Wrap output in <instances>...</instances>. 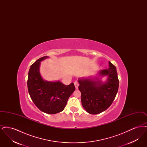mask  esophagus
I'll return each instance as SVG.
<instances>
[{"mask_svg": "<svg viewBox=\"0 0 147 147\" xmlns=\"http://www.w3.org/2000/svg\"><path fill=\"white\" fill-rule=\"evenodd\" d=\"M74 85L76 86V88L77 89L78 88V86H79V83H78V82L77 81L74 82Z\"/></svg>", "mask_w": 147, "mask_h": 147, "instance_id": "obj_1", "label": "esophagus"}]
</instances>
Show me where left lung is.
Returning a JSON list of instances; mask_svg holds the SVG:
<instances>
[{
  "label": "left lung",
  "mask_w": 147,
  "mask_h": 147,
  "mask_svg": "<svg viewBox=\"0 0 147 147\" xmlns=\"http://www.w3.org/2000/svg\"><path fill=\"white\" fill-rule=\"evenodd\" d=\"M109 66V68L99 72L101 76H108L106 83H103L98 78L78 80L82 106L90 114H98L107 109L117 93L119 80L116 68L110 62Z\"/></svg>",
  "instance_id": "obj_1"
}]
</instances>
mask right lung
Returning a JSON list of instances; mask_svg holds the SVG:
<instances>
[{"mask_svg":"<svg viewBox=\"0 0 147 147\" xmlns=\"http://www.w3.org/2000/svg\"><path fill=\"white\" fill-rule=\"evenodd\" d=\"M48 58L42 57L32 64L28 71V88L35 105L42 112L55 114L62 111L76 88L73 83L65 85L60 82H48L42 79L40 62Z\"/></svg>","mask_w":147,"mask_h":147,"instance_id":"obj_1","label":"right lung"}]
</instances>
